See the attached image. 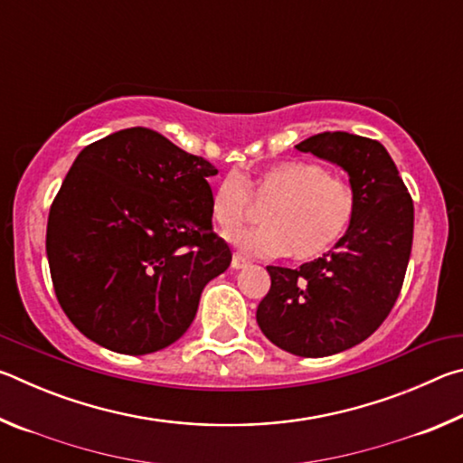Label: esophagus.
<instances>
[{
  "instance_id": "34e87169",
  "label": "esophagus",
  "mask_w": 463,
  "mask_h": 463,
  "mask_svg": "<svg viewBox=\"0 0 463 463\" xmlns=\"http://www.w3.org/2000/svg\"><path fill=\"white\" fill-rule=\"evenodd\" d=\"M247 265H249V261L245 260V257L232 255V261H231V268L232 269H242V268H247Z\"/></svg>"
}]
</instances>
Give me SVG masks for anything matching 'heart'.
Listing matches in <instances>:
<instances>
[{"label": "heart", "instance_id": "1", "mask_svg": "<svg viewBox=\"0 0 463 463\" xmlns=\"http://www.w3.org/2000/svg\"><path fill=\"white\" fill-rule=\"evenodd\" d=\"M257 203L263 226L234 232L229 241L242 255H289L296 261H312L328 253L355 218V192L345 179L307 161H281L242 177L229 174L214 187L210 216L216 226L231 232L253 216Z\"/></svg>", "mask_w": 463, "mask_h": 463}]
</instances>
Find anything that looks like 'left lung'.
Instances as JSON below:
<instances>
[{
  "mask_svg": "<svg viewBox=\"0 0 463 463\" xmlns=\"http://www.w3.org/2000/svg\"><path fill=\"white\" fill-rule=\"evenodd\" d=\"M296 148L347 171L355 218L318 260L298 269L268 265L271 288L257 325L288 354L326 357L365 341L390 315L411 260L414 206L378 140L320 132Z\"/></svg>",
  "mask_w": 463,
  "mask_h": 463,
  "instance_id": "1",
  "label": "left lung"
}]
</instances>
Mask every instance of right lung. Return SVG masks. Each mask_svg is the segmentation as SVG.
<instances>
[{
	"mask_svg": "<svg viewBox=\"0 0 463 463\" xmlns=\"http://www.w3.org/2000/svg\"><path fill=\"white\" fill-rule=\"evenodd\" d=\"M213 163L143 127L77 155L46 224L54 294L80 331L145 355L175 343L232 253L210 216Z\"/></svg>",
	"mask_w": 463,
	"mask_h": 463,
	"instance_id": "add662e5",
	"label": "right lung"
}]
</instances>
